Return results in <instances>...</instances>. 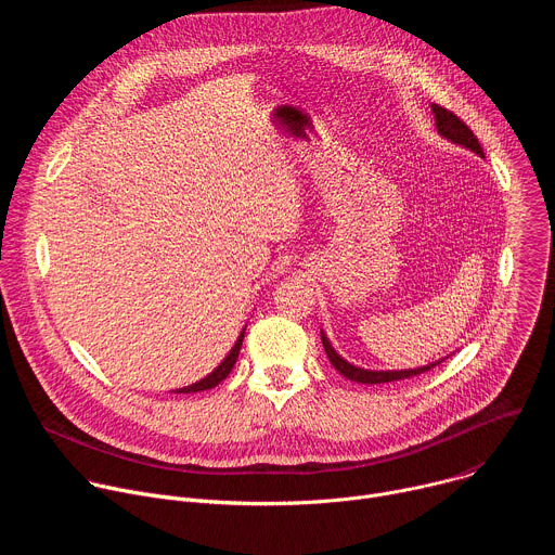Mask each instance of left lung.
<instances>
[{"label": "left lung", "instance_id": "obj_1", "mask_svg": "<svg viewBox=\"0 0 555 555\" xmlns=\"http://www.w3.org/2000/svg\"><path fill=\"white\" fill-rule=\"evenodd\" d=\"M433 114H435V125H437V131L448 138L450 142L454 144H461L469 151H474L477 155L483 157V149L477 140V135L472 133V129L459 118L454 116L452 112H448L446 107H439V105H433ZM323 338V347H325V353L330 358V362L334 364V369L345 375L347 379H353V382H360V384H384V382H395V379H406V377H413V375H420V373H426L430 371L433 366L441 364L443 360H437V362H430L426 366H417V369H404V371H371V369H360V366H353L351 362H347L345 358H340L336 353V349L332 347L330 338L325 334H321Z\"/></svg>", "mask_w": 555, "mask_h": 555}]
</instances>
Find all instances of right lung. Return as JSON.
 Returning a JSON list of instances; mask_svg holds the SVG:
<instances>
[{
  "instance_id": "right-lung-1",
  "label": "right lung",
  "mask_w": 555,
  "mask_h": 555,
  "mask_svg": "<svg viewBox=\"0 0 555 555\" xmlns=\"http://www.w3.org/2000/svg\"><path fill=\"white\" fill-rule=\"evenodd\" d=\"M244 334H246V330L242 332V336H240V338H236V343H234V347L230 349V353L223 358V362H221L212 373H208L204 379H199V382H195V384H191V386L178 388L176 392H197V390L215 388L221 379H225V377H228V373L232 371V366H234L236 358H240V349H242V343H244Z\"/></svg>"
}]
</instances>
